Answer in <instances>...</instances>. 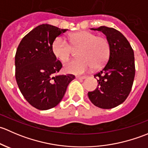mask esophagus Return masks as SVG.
<instances>
[{"instance_id": "1", "label": "esophagus", "mask_w": 148, "mask_h": 148, "mask_svg": "<svg viewBox=\"0 0 148 148\" xmlns=\"http://www.w3.org/2000/svg\"><path fill=\"white\" fill-rule=\"evenodd\" d=\"M76 79H86V77H84V76H77Z\"/></svg>"}]
</instances>
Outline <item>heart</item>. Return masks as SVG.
<instances>
[{
  "mask_svg": "<svg viewBox=\"0 0 148 148\" xmlns=\"http://www.w3.org/2000/svg\"><path fill=\"white\" fill-rule=\"evenodd\" d=\"M68 43L62 38H56L52 44L53 56L61 62L68 60L72 49L79 48V59L66 62L64 71L71 74H80L102 68L107 64L110 56L111 47L108 39L103 36L87 31H79L67 36Z\"/></svg>",
  "mask_w": 148,
  "mask_h": 148,
  "instance_id": "1",
  "label": "heart"
}]
</instances>
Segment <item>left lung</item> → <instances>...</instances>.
Wrapping results in <instances>:
<instances>
[{"instance_id":"1","label":"left lung","mask_w":148,"mask_h":148,"mask_svg":"<svg viewBox=\"0 0 148 148\" xmlns=\"http://www.w3.org/2000/svg\"><path fill=\"white\" fill-rule=\"evenodd\" d=\"M105 34L111 47L108 62L102 71L95 75L97 87L88 92L92 104L102 109L120 105L129 95L135 74L133 49L123 34L107 26L91 28Z\"/></svg>"}]
</instances>
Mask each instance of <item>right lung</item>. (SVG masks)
I'll use <instances>...</instances> for the list:
<instances>
[{"instance_id": "1", "label": "right lung", "mask_w": 148, "mask_h": 148, "mask_svg": "<svg viewBox=\"0 0 148 148\" xmlns=\"http://www.w3.org/2000/svg\"><path fill=\"white\" fill-rule=\"evenodd\" d=\"M66 31L49 24L40 25L26 34L18 46L16 82L26 101L38 110L56 107L75 78L73 74L57 75L62 64L51 51L56 37Z\"/></svg>"}]
</instances>
